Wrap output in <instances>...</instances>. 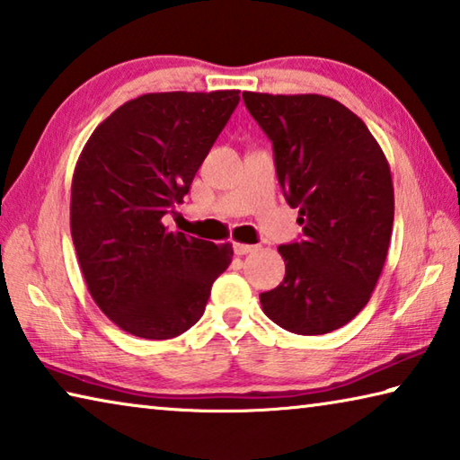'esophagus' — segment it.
Instances as JSON below:
<instances>
[{
    "mask_svg": "<svg viewBox=\"0 0 460 460\" xmlns=\"http://www.w3.org/2000/svg\"><path fill=\"white\" fill-rule=\"evenodd\" d=\"M258 249V245H247V243H233V252H235V255H247L252 253Z\"/></svg>",
    "mask_w": 460,
    "mask_h": 460,
    "instance_id": "34e87169",
    "label": "esophagus"
}]
</instances>
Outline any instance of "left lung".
I'll return each instance as SVG.
<instances>
[{
	"label": "left lung",
	"instance_id": "8db88e82",
	"mask_svg": "<svg viewBox=\"0 0 460 460\" xmlns=\"http://www.w3.org/2000/svg\"><path fill=\"white\" fill-rule=\"evenodd\" d=\"M243 101L271 139L279 186L305 235L278 247L286 276L260 294L263 313L296 334L337 331L367 305L387 258L394 184L385 154L331 97L245 91Z\"/></svg>",
	"mask_w": 460,
	"mask_h": 460
}]
</instances>
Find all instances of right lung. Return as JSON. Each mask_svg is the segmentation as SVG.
I'll return each mask as SVG.
<instances>
[{"instance_id":"add662e5","label":"right lung","mask_w":460,"mask_h":460,"mask_svg":"<svg viewBox=\"0 0 460 460\" xmlns=\"http://www.w3.org/2000/svg\"><path fill=\"white\" fill-rule=\"evenodd\" d=\"M239 91L147 93L99 123L75 166L71 233L97 306L121 331L164 341L205 313L231 243L168 231Z\"/></svg>"}]
</instances>
